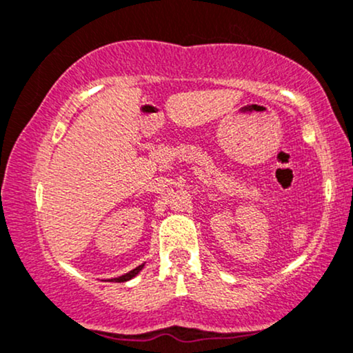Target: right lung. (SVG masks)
<instances>
[{
  "label": "right lung",
  "instance_id": "add662e5",
  "mask_svg": "<svg viewBox=\"0 0 353 353\" xmlns=\"http://www.w3.org/2000/svg\"><path fill=\"white\" fill-rule=\"evenodd\" d=\"M143 266H145V264H140L139 268L132 269V271H128L127 274H122V276H119V277H112V279H107V281H109V283H127V281L134 279V277L139 274L140 271H142Z\"/></svg>",
  "mask_w": 353,
  "mask_h": 353
}]
</instances>
